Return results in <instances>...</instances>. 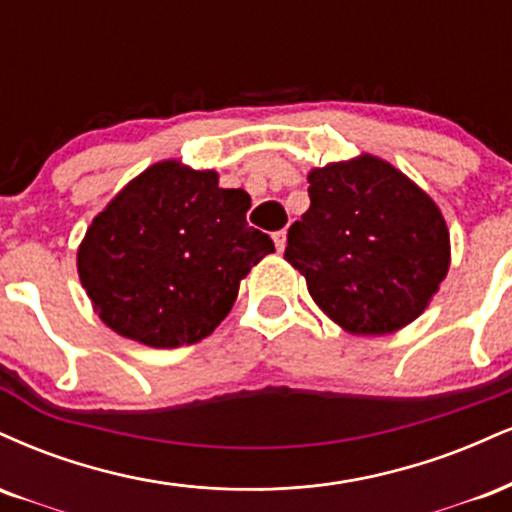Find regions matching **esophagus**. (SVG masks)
<instances>
[{"instance_id":"obj_1","label":"esophagus","mask_w":512,"mask_h":512,"mask_svg":"<svg viewBox=\"0 0 512 512\" xmlns=\"http://www.w3.org/2000/svg\"><path fill=\"white\" fill-rule=\"evenodd\" d=\"M273 242L278 246V251H282L287 246V230H278L273 232Z\"/></svg>"}]
</instances>
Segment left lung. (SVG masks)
I'll return each instance as SVG.
<instances>
[{"instance_id": "left-lung-1", "label": "left lung", "mask_w": 512, "mask_h": 512, "mask_svg": "<svg viewBox=\"0 0 512 512\" xmlns=\"http://www.w3.org/2000/svg\"><path fill=\"white\" fill-rule=\"evenodd\" d=\"M309 198L285 258L316 304L359 335L393 333L422 314L450 263L436 203L374 155L318 167Z\"/></svg>"}]
</instances>
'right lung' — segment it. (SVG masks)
<instances>
[{"instance_id":"obj_1","label":"right lung","mask_w":512,"mask_h":512,"mask_svg":"<svg viewBox=\"0 0 512 512\" xmlns=\"http://www.w3.org/2000/svg\"><path fill=\"white\" fill-rule=\"evenodd\" d=\"M251 198L215 172L158 162L107 206L78 249L102 321L148 347L194 345L232 309L239 280L275 246L246 222Z\"/></svg>"}]
</instances>
